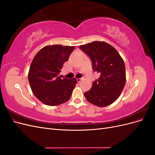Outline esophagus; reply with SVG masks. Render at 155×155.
Listing matches in <instances>:
<instances>
[{"label": "esophagus", "mask_w": 155, "mask_h": 155, "mask_svg": "<svg viewBox=\"0 0 155 155\" xmlns=\"http://www.w3.org/2000/svg\"><path fill=\"white\" fill-rule=\"evenodd\" d=\"M82 80V78H77V81L78 82H81V81Z\"/></svg>", "instance_id": "1"}]
</instances>
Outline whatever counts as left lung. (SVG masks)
I'll return each instance as SVG.
<instances>
[{
  "label": "left lung",
  "instance_id": "1",
  "mask_svg": "<svg viewBox=\"0 0 155 155\" xmlns=\"http://www.w3.org/2000/svg\"><path fill=\"white\" fill-rule=\"evenodd\" d=\"M92 61L93 71L100 74L90 91L84 93L87 100L100 107L110 105L118 99L126 82L125 63L113 46L104 41H94L79 46Z\"/></svg>",
  "mask_w": 155,
  "mask_h": 155
}]
</instances>
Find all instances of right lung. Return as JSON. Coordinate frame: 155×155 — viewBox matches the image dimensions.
Masks as SVG:
<instances>
[{"label": "right lung", "instance_id": "add662e5", "mask_svg": "<svg viewBox=\"0 0 155 155\" xmlns=\"http://www.w3.org/2000/svg\"><path fill=\"white\" fill-rule=\"evenodd\" d=\"M74 49V46L61 45L46 46L33 59L28 81L33 94L43 104L59 105L71 97L77 80L76 78L62 79L59 75Z\"/></svg>", "mask_w": 155, "mask_h": 155}]
</instances>
